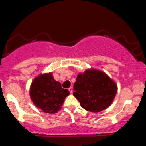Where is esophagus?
<instances>
[{"mask_svg":"<svg viewBox=\"0 0 146 146\" xmlns=\"http://www.w3.org/2000/svg\"><path fill=\"white\" fill-rule=\"evenodd\" d=\"M69 92L71 93V94H72V93H73V88H72V87L69 88Z\"/></svg>","mask_w":146,"mask_h":146,"instance_id":"34e87169","label":"esophagus"}]
</instances>
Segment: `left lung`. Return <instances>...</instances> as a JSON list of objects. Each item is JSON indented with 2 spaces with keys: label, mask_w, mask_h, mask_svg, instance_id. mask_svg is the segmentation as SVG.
Returning <instances> with one entry per match:
<instances>
[{
  "label": "left lung",
  "mask_w": 146,
  "mask_h": 146,
  "mask_svg": "<svg viewBox=\"0 0 146 146\" xmlns=\"http://www.w3.org/2000/svg\"><path fill=\"white\" fill-rule=\"evenodd\" d=\"M73 95L86 110L99 113L111 105L118 91V86L105 72L88 69L77 74Z\"/></svg>",
  "instance_id": "left-lung-1"
}]
</instances>
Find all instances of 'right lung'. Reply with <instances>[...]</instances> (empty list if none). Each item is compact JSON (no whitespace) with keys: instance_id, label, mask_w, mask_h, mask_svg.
<instances>
[{"instance_id":"add662e5","label":"right lung","mask_w":146,"mask_h":146,"mask_svg":"<svg viewBox=\"0 0 146 146\" xmlns=\"http://www.w3.org/2000/svg\"><path fill=\"white\" fill-rule=\"evenodd\" d=\"M29 94L37 108L44 113L54 114L61 109L69 91L62 88L60 82L54 79L52 72H48L35 77L30 86Z\"/></svg>"}]
</instances>
